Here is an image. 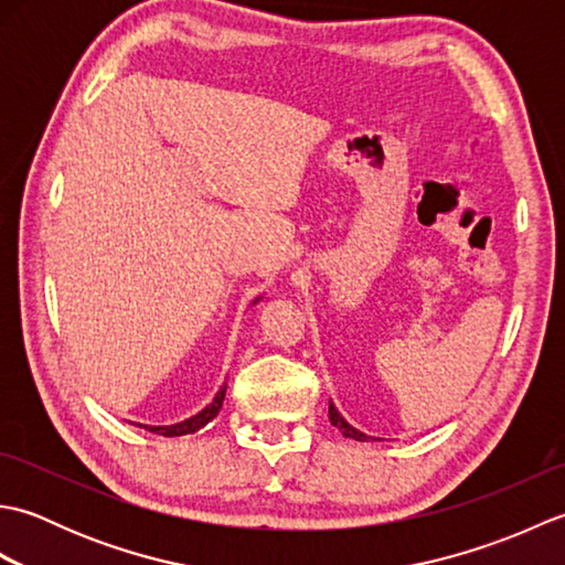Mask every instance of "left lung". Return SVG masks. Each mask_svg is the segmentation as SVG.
<instances>
[{
	"label": "left lung",
	"mask_w": 565,
	"mask_h": 565,
	"mask_svg": "<svg viewBox=\"0 0 565 565\" xmlns=\"http://www.w3.org/2000/svg\"><path fill=\"white\" fill-rule=\"evenodd\" d=\"M330 423L338 427V429H342V435L344 437H352V439H359V441H366V435L364 431H359V429H354L352 425H347L344 423V417L338 413V407H334L332 403H330Z\"/></svg>",
	"instance_id": "1"
}]
</instances>
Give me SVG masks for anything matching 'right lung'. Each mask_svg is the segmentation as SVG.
<instances>
[{
  "label": "right lung",
  "instance_id": "obj_1",
  "mask_svg": "<svg viewBox=\"0 0 565 565\" xmlns=\"http://www.w3.org/2000/svg\"><path fill=\"white\" fill-rule=\"evenodd\" d=\"M257 303V301H255ZM223 401H225V386L215 393V398L211 401V405L203 407V411L194 417L184 419V423H177V425H164V427H146L150 431H154V435H162V437H182V435H194V431H199L201 427H206L211 419L218 415V411L223 407Z\"/></svg>",
  "mask_w": 565,
  "mask_h": 565
}]
</instances>
